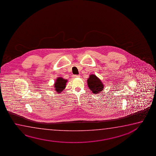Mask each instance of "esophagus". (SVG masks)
I'll use <instances>...</instances> for the list:
<instances>
[{
    "label": "esophagus",
    "mask_w": 156,
    "mask_h": 156,
    "mask_svg": "<svg viewBox=\"0 0 156 156\" xmlns=\"http://www.w3.org/2000/svg\"><path fill=\"white\" fill-rule=\"evenodd\" d=\"M74 77L75 78H76V77H80V75H74Z\"/></svg>",
    "instance_id": "obj_1"
}]
</instances>
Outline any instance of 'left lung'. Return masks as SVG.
Returning a JSON list of instances; mask_svg holds the SVG:
<instances>
[{"instance_id":"obj_1","label":"left lung","mask_w":156,"mask_h":156,"mask_svg":"<svg viewBox=\"0 0 156 156\" xmlns=\"http://www.w3.org/2000/svg\"><path fill=\"white\" fill-rule=\"evenodd\" d=\"M88 88L94 94H98L103 90L104 85L96 75H90L87 80Z\"/></svg>"}]
</instances>
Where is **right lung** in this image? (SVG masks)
Here are the masks:
<instances>
[{
    "mask_svg": "<svg viewBox=\"0 0 156 156\" xmlns=\"http://www.w3.org/2000/svg\"><path fill=\"white\" fill-rule=\"evenodd\" d=\"M68 80L64 79L62 77H58L54 84V89L56 92L58 94L62 92V91L66 87V84Z\"/></svg>",
    "mask_w": 156,
    "mask_h": 156,
    "instance_id": "1",
    "label": "right lung"
}]
</instances>
